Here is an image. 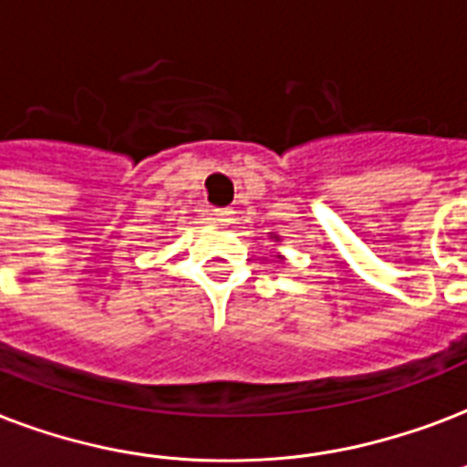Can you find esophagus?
Returning a JSON list of instances; mask_svg holds the SVG:
<instances>
[{
    "label": "esophagus",
    "mask_w": 467,
    "mask_h": 467,
    "mask_svg": "<svg viewBox=\"0 0 467 467\" xmlns=\"http://www.w3.org/2000/svg\"><path fill=\"white\" fill-rule=\"evenodd\" d=\"M213 218L223 223V225H230L234 220V210L233 208H215L213 210Z\"/></svg>",
    "instance_id": "34e87169"
}]
</instances>
